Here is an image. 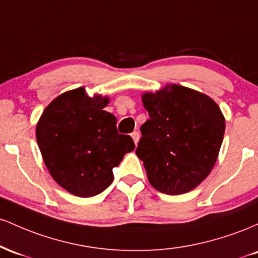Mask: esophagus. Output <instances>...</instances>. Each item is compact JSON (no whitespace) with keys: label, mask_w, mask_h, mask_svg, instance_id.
<instances>
[{"label":"esophagus","mask_w":258,"mask_h":258,"mask_svg":"<svg viewBox=\"0 0 258 258\" xmlns=\"http://www.w3.org/2000/svg\"><path fill=\"white\" fill-rule=\"evenodd\" d=\"M131 137L133 138V142H135V144L136 146H137L138 144V142H139V138H141V133H139L138 131H135L131 135Z\"/></svg>","instance_id":"1"}]
</instances>
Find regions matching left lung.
<instances>
[{"label":"left lung","mask_w":258,"mask_h":258,"mask_svg":"<svg viewBox=\"0 0 258 258\" xmlns=\"http://www.w3.org/2000/svg\"><path fill=\"white\" fill-rule=\"evenodd\" d=\"M150 119L141 127L136 154L156 190L180 195L209 176L218 158L226 122L214 99L171 84L142 94Z\"/></svg>","instance_id":"left-lung-1"}]
</instances>
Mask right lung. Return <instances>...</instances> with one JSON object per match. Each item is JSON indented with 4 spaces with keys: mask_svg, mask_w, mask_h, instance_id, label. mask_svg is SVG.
Listing matches in <instances>:
<instances>
[{
    "mask_svg": "<svg viewBox=\"0 0 258 258\" xmlns=\"http://www.w3.org/2000/svg\"><path fill=\"white\" fill-rule=\"evenodd\" d=\"M109 98L90 97L85 87L68 91L46 106L36 125V141L52 178L70 194L91 198L114 179L112 168L135 149L119 135L116 117L103 109Z\"/></svg>",
    "mask_w": 258,
    "mask_h": 258,
    "instance_id": "1",
    "label": "right lung"
}]
</instances>
